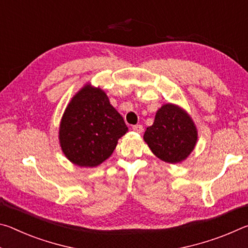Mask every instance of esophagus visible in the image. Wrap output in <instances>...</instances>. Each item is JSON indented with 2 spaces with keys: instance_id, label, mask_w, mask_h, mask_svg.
Returning <instances> with one entry per match:
<instances>
[{
  "instance_id": "34e87169",
  "label": "esophagus",
  "mask_w": 248,
  "mask_h": 248,
  "mask_svg": "<svg viewBox=\"0 0 248 248\" xmlns=\"http://www.w3.org/2000/svg\"><path fill=\"white\" fill-rule=\"evenodd\" d=\"M132 130L134 132L141 133L142 131H143V127H142L141 124H136V125H133V127H132Z\"/></svg>"
}]
</instances>
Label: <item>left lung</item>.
<instances>
[{
    "mask_svg": "<svg viewBox=\"0 0 248 248\" xmlns=\"http://www.w3.org/2000/svg\"><path fill=\"white\" fill-rule=\"evenodd\" d=\"M143 140L155 156L170 164L182 163L194 151L198 131L189 114L175 104L158 109Z\"/></svg>",
    "mask_w": 248,
    "mask_h": 248,
    "instance_id": "obj_1",
    "label": "left lung"
}]
</instances>
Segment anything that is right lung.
Returning a JSON list of instances; mask_svg holds the SVG:
<instances>
[{"label": "right lung", "mask_w": 248, "mask_h": 248, "mask_svg": "<svg viewBox=\"0 0 248 248\" xmlns=\"http://www.w3.org/2000/svg\"><path fill=\"white\" fill-rule=\"evenodd\" d=\"M128 127L100 87L87 83L66 106L59 127L65 157L79 167H95L110 156Z\"/></svg>", "instance_id": "1"}]
</instances>
